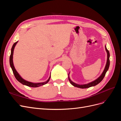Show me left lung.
I'll return each mask as SVG.
<instances>
[{
    "label": "left lung",
    "mask_w": 121,
    "mask_h": 121,
    "mask_svg": "<svg viewBox=\"0 0 121 121\" xmlns=\"http://www.w3.org/2000/svg\"><path fill=\"white\" fill-rule=\"evenodd\" d=\"M105 50H106V52H107V64H106L105 65V68L104 69V72H102V74L99 77L96 79L95 80H94V81L91 82L89 83H88L86 84H84V85H79V84H76L74 82H73V81H71V80L69 79V74H68V78H69V80L70 83L72 84V85H73L75 87H78V88H89L90 87H92V86H94L97 84L98 83H99L102 80H103L104 78V76L105 75L106 73L108 71V69L109 67V64H110V61H109V56H110V55H109V51L107 49V47H106V46H105Z\"/></svg>",
    "instance_id": "1"
}]
</instances>
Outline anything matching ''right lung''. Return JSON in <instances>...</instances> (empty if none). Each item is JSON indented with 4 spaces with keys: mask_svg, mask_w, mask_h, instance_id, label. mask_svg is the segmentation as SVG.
Returning a JSON list of instances; mask_svg holds the SVG:
<instances>
[{
    "mask_svg": "<svg viewBox=\"0 0 121 121\" xmlns=\"http://www.w3.org/2000/svg\"><path fill=\"white\" fill-rule=\"evenodd\" d=\"M17 42L18 41L15 42L13 44V45L12 46V49H11V54H10V57H9L10 65V67L12 68V69L13 70V74L14 75V77H15V78H16V79L17 80V81L20 82L21 83L23 84V85H26V86H29V87H39V86H42L43 85H45V84H46V83H48V81H49L50 78V76L49 77V79L45 82H42V83H32V82H30L27 81H26V80H25L24 79H23L20 76V75L19 74V73H18L17 72V71H16V69H15V68H14V67L13 58V50H14V47H15V46L17 44Z\"/></svg>",
    "mask_w": 121,
    "mask_h": 121,
    "instance_id": "1",
    "label": "right lung"
}]
</instances>
